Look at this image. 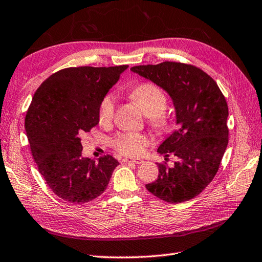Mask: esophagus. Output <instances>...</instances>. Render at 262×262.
<instances>
[{"instance_id":"obj_1","label":"esophagus","mask_w":262,"mask_h":262,"mask_svg":"<svg viewBox=\"0 0 262 262\" xmlns=\"http://www.w3.org/2000/svg\"><path fill=\"white\" fill-rule=\"evenodd\" d=\"M123 162L124 163H133V164H142L143 163L142 159H139V158H137V159H135V158H124Z\"/></svg>"}]
</instances>
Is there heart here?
<instances>
[{
	"mask_svg": "<svg viewBox=\"0 0 262 262\" xmlns=\"http://www.w3.org/2000/svg\"><path fill=\"white\" fill-rule=\"evenodd\" d=\"M130 97L147 115L149 124L157 130L166 129L169 124V117L165 113L167 107V97L163 89L152 83H141L131 90ZM114 97L112 95H106L99 105V123L101 125L110 124L114 117ZM112 143L122 154L127 156H138L145 151L149 139L142 133L121 132L112 139Z\"/></svg>",
	"mask_w": 262,
	"mask_h": 262,
	"instance_id": "heart-1",
	"label": "heart"
}]
</instances>
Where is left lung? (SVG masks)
Returning <instances> with one entry per match:
<instances>
[{"label":"left lung","instance_id":"left-lung-1","mask_svg":"<svg viewBox=\"0 0 262 262\" xmlns=\"http://www.w3.org/2000/svg\"><path fill=\"white\" fill-rule=\"evenodd\" d=\"M131 71L151 80L170 96L179 124L157 150L165 157L173 154L178 162L173 167L158 164L157 180L146 188L169 204L194 198L215 178L226 150V99L215 80L191 64L166 61L132 67Z\"/></svg>","mask_w":262,"mask_h":262}]
</instances>
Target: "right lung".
<instances>
[{"mask_svg":"<svg viewBox=\"0 0 262 262\" xmlns=\"http://www.w3.org/2000/svg\"><path fill=\"white\" fill-rule=\"evenodd\" d=\"M127 66L67 68L42 82L25 119L39 173L54 193L84 204L106 190L120 163L106 155L98 162L82 157L81 137L98 124L100 101Z\"/></svg>","mask_w":262,"mask_h":262,"instance_id":"add662e5","label":"right lung"}]
</instances>
